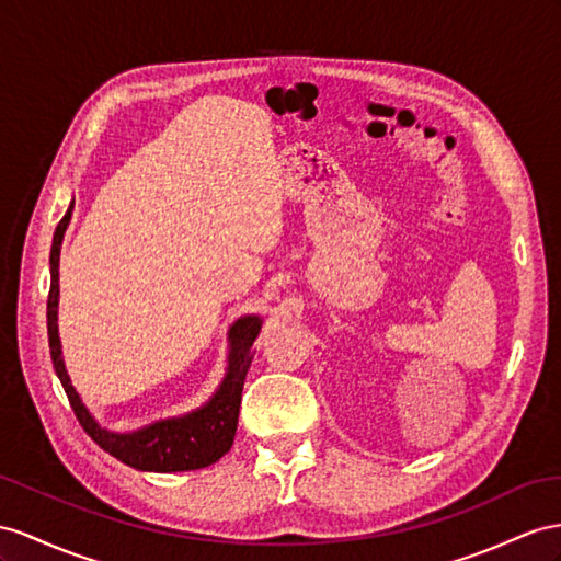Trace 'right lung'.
Here are the masks:
<instances>
[{"label":"right lung","mask_w":561,"mask_h":561,"mask_svg":"<svg viewBox=\"0 0 561 561\" xmlns=\"http://www.w3.org/2000/svg\"><path fill=\"white\" fill-rule=\"evenodd\" d=\"M73 215V204L68 206L66 215L61 218L59 227L54 232L49 265H51V286L47 298V329H49V351L56 375L61 379L64 391L70 400L78 422L88 431V436L113 455L127 467H135L139 471H192L204 469L229 453L237 434L239 422V405H241V391L243 379L253 360V341L261 334L263 320L257 314H247L239 318L229 327V357H227V375L220 383V389L213 393V398L204 408H198L184 417H172L144 426L133 434H116L99 424L90 410L82 405L80 396L76 393L73 383L64 365L61 357V341H59V324H56V308H59V255H61V241L66 234V227Z\"/></svg>","instance_id":"obj_1"}]
</instances>
